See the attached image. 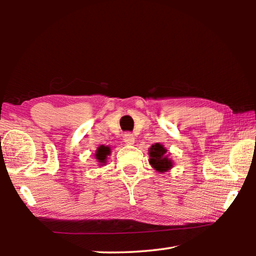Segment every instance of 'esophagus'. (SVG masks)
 I'll return each instance as SVG.
<instances>
[{
  "instance_id": "esophagus-1",
  "label": "esophagus",
  "mask_w": 256,
  "mask_h": 256,
  "mask_svg": "<svg viewBox=\"0 0 256 256\" xmlns=\"http://www.w3.org/2000/svg\"><path fill=\"white\" fill-rule=\"evenodd\" d=\"M123 140H124V142L126 144H133L134 141H136V138H134V136H133L132 133L126 132V133H124Z\"/></svg>"
}]
</instances>
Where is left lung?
<instances>
[{"label": "left lung", "instance_id": "left-lung-1", "mask_svg": "<svg viewBox=\"0 0 256 256\" xmlns=\"http://www.w3.org/2000/svg\"><path fill=\"white\" fill-rule=\"evenodd\" d=\"M167 150L160 144H154L149 150V162L156 170H158L160 172H166L172 167L170 160L167 158V156H164Z\"/></svg>", "mask_w": 256, "mask_h": 256}]
</instances>
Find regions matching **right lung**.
<instances>
[{"label": "right lung", "mask_w": 256, "mask_h": 256, "mask_svg": "<svg viewBox=\"0 0 256 256\" xmlns=\"http://www.w3.org/2000/svg\"><path fill=\"white\" fill-rule=\"evenodd\" d=\"M110 154V149L108 148V146H100L99 148L97 149V152H96V159L98 160L100 164H105V160L106 157L108 154Z\"/></svg>", "instance_id": "1"}]
</instances>
